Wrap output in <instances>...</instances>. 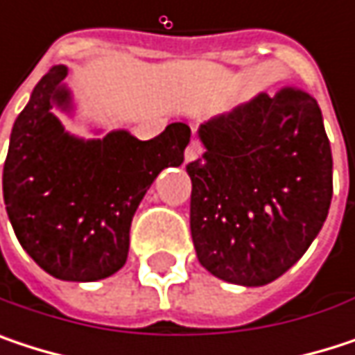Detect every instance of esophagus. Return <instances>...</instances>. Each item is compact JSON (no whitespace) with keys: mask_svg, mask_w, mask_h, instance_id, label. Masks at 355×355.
Wrapping results in <instances>:
<instances>
[{"mask_svg":"<svg viewBox=\"0 0 355 355\" xmlns=\"http://www.w3.org/2000/svg\"><path fill=\"white\" fill-rule=\"evenodd\" d=\"M203 152V148H201V144L197 141V139H193L191 144H189V148H187V152H184V162H193L199 154Z\"/></svg>","mask_w":355,"mask_h":355,"instance_id":"obj_1","label":"esophagus"}]
</instances>
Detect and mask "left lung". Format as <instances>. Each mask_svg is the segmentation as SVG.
<instances>
[{
  "label": "left lung",
  "instance_id": "1",
  "mask_svg": "<svg viewBox=\"0 0 355 355\" xmlns=\"http://www.w3.org/2000/svg\"><path fill=\"white\" fill-rule=\"evenodd\" d=\"M191 162V236L216 277L257 288L284 275L320 232L333 158L317 101L294 88L257 94L199 125Z\"/></svg>",
  "mask_w": 355,
  "mask_h": 355
}]
</instances>
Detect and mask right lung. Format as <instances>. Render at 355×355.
Wrapping results in <instances>:
<instances>
[{"label": "right lung", "mask_w": 355, "mask_h": 355, "mask_svg": "<svg viewBox=\"0 0 355 355\" xmlns=\"http://www.w3.org/2000/svg\"><path fill=\"white\" fill-rule=\"evenodd\" d=\"M65 76L63 65L51 67L12 127L3 201L40 269L63 282H96L125 265L133 214L154 178L182 164L191 129L171 123L148 141L127 129L78 137L53 112L76 110Z\"/></svg>", "instance_id": "right-lung-1"}]
</instances>
